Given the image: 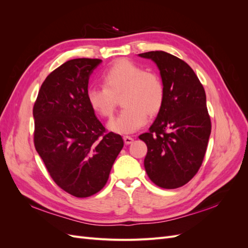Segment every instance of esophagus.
Masks as SVG:
<instances>
[{
    "label": "esophagus",
    "mask_w": 248,
    "mask_h": 248,
    "mask_svg": "<svg viewBox=\"0 0 248 248\" xmlns=\"http://www.w3.org/2000/svg\"><path fill=\"white\" fill-rule=\"evenodd\" d=\"M123 140H124V142H125L126 145H130V144H132V141H133V139L131 137H129V136H125L123 138Z\"/></svg>",
    "instance_id": "34e87169"
}]
</instances>
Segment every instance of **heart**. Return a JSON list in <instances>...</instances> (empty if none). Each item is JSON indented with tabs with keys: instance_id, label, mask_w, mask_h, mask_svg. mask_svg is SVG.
I'll list each match as a JSON object with an SVG mask.
<instances>
[{
	"instance_id": "heart-1",
	"label": "heart",
	"mask_w": 248,
	"mask_h": 248,
	"mask_svg": "<svg viewBox=\"0 0 248 248\" xmlns=\"http://www.w3.org/2000/svg\"><path fill=\"white\" fill-rule=\"evenodd\" d=\"M103 86H92L87 90L91 108L102 118H109L115 110L116 97L124 107L111 119L108 128L117 133H130L147 122L161 109L166 89L158 73L145 70L127 59L118 60L102 74Z\"/></svg>"
}]
</instances>
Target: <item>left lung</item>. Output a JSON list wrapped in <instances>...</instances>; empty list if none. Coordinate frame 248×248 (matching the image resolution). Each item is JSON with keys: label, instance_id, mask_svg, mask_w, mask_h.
Masks as SVG:
<instances>
[{"label": "left lung", "instance_id": "obj_1", "mask_svg": "<svg viewBox=\"0 0 248 248\" xmlns=\"http://www.w3.org/2000/svg\"><path fill=\"white\" fill-rule=\"evenodd\" d=\"M139 56L156 63L166 89L156 120L149 132L139 137L148 148L145 169L154 184L175 189L189 182L204 160L211 133L206 93L183 60L162 50Z\"/></svg>", "mask_w": 248, "mask_h": 248}]
</instances>
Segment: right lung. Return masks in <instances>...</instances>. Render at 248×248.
I'll use <instances>...</instances> for the list:
<instances>
[{
    "label": "right lung",
    "instance_id": "1",
    "mask_svg": "<svg viewBox=\"0 0 248 248\" xmlns=\"http://www.w3.org/2000/svg\"><path fill=\"white\" fill-rule=\"evenodd\" d=\"M102 61L73 59L49 73L34 103V145L55 183L77 198L107 184L124 141L108 132L87 99L89 78Z\"/></svg>",
    "mask_w": 248,
    "mask_h": 248
}]
</instances>
